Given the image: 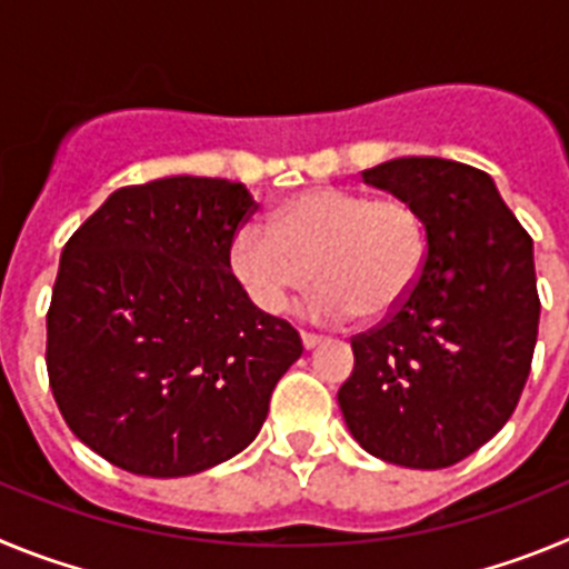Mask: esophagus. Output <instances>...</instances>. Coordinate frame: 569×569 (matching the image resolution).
<instances>
[{
  "mask_svg": "<svg viewBox=\"0 0 569 569\" xmlns=\"http://www.w3.org/2000/svg\"><path fill=\"white\" fill-rule=\"evenodd\" d=\"M301 345H305V350H313L316 345H321V336H316V333H301Z\"/></svg>",
  "mask_w": 569,
  "mask_h": 569,
  "instance_id": "1",
  "label": "esophagus"
}]
</instances>
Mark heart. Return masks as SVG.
I'll use <instances>...</instances> for the list:
<instances>
[{
	"instance_id": "1",
	"label": "heart",
	"mask_w": 569,
	"mask_h": 569,
	"mask_svg": "<svg viewBox=\"0 0 569 569\" xmlns=\"http://www.w3.org/2000/svg\"><path fill=\"white\" fill-rule=\"evenodd\" d=\"M427 261V224L399 196L350 188H308L281 199L270 224H241L230 270L256 308L281 313L316 279L310 319H385L405 305Z\"/></svg>"
}]
</instances>
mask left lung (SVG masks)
Instances as JSON below:
<instances>
[{"instance_id":"8db88e82","label":"left lung","mask_w":569,"mask_h":569,"mask_svg":"<svg viewBox=\"0 0 569 569\" xmlns=\"http://www.w3.org/2000/svg\"><path fill=\"white\" fill-rule=\"evenodd\" d=\"M361 179L419 208L427 261L405 305L353 339L341 416L376 459L441 470L487 445L519 405L541 310L532 239L470 164L401 156Z\"/></svg>"}]
</instances>
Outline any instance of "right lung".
Returning a JSON list of instances; mask_svg holds the SVG:
<instances>
[{
  "label": "right lung",
  "mask_w": 569,
  "mask_h": 569,
  "mask_svg": "<svg viewBox=\"0 0 569 569\" xmlns=\"http://www.w3.org/2000/svg\"><path fill=\"white\" fill-rule=\"evenodd\" d=\"M253 210L241 182L164 176L113 190L64 244L50 390L110 465L179 479L259 436L301 339L230 273V241Z\"/></svg>",
  "instance_id": "1"
}]
</instances>
